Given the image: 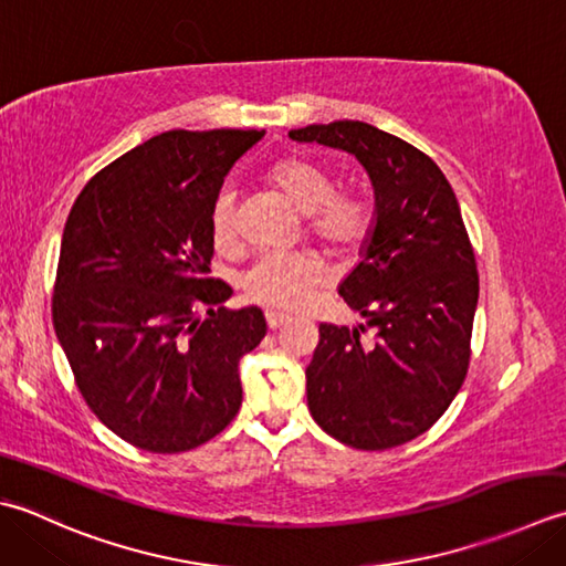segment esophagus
Masks as SVG:
<instances>
[{
  "instance_id": "1",
  "label": "esophagus",
  "mask_w": 566,
  "mask_h": 566,
  "mask_svg": "<svg viewBox=\"0 0 566 566\" xmlns=\"http://www.w3.org/2000/svg\"><path fill=\"white\" fill-rule=\"evenodd\" d=\"M287 322V317L285 315H281V313H273V310H269L266 313V325H269V329H279V327H283Z\"/></svg>"
}]
</instances>
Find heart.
Returning a JSON list of instances; mask_svg holds the SVG:
<instances>
[{"label":"heart","instance_id":"obj_1","mask_svg":"<svg viewBox=\"0 0 566 566\" xmlns=\"http://www.w3.org/2000/svg\"><path fill=\"white\" fill-rule=\"evenodd\" d=\"M271 178L300 212L310 214L307 229L334 251L361 244L371 227L366 205L349 195H334V178L325 168L305 158H283L271 168ZM234 186L219 188L210 210L212 239L219 247L234 241ZM325 261L313 251H266L241 273V291L253 303L295 310L325 279Z\"/></svg>","mask_w":566,"mask_h":566}]
</instances>
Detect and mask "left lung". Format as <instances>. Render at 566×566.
I'll use <instances>...</instances> for the list:
<instances>
[{
	"instance_id": "obj_1",
	"label": "left lung",
	"mask_w": 566,
	"mask_h": 566,
	"mask_svg": "<svg viewBox=\"0 0 566 566\" xmlns=\"http://www.w3.org/2000/svg\"><path fill=\"white\" fill-rule=\"evenodd\" d=\"M287 136L354 156L374 188L361 261L339 283L366 325H319L307 408L354 449L406 444L442 418L469 368L479 273L457 195L430 156L366 122ZM366 328L374 343L360 339Z\"/></svg>"
}]
</instances>
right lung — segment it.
Listing matches in <instances>:
<instances>
[{
    "label": "right lung",
    "mask_w": 566,
    "mask_h": 566,
    "mask_svg": "<svg viewBox=\"0 0 566 566\" xmlns=\"http://www.w3.org/2000/svg\"><path fill=\"white\" fill-rule=\"evenodd\" d=\"M263 134H158L99 170L67 214L55 337L90 410L146 452H188L239 412V359L266 337V317L222 307L232 287L207 279L210 210Z\"/></svg>",
    "instance_id": "right-lung-1"
}]
</instances>
